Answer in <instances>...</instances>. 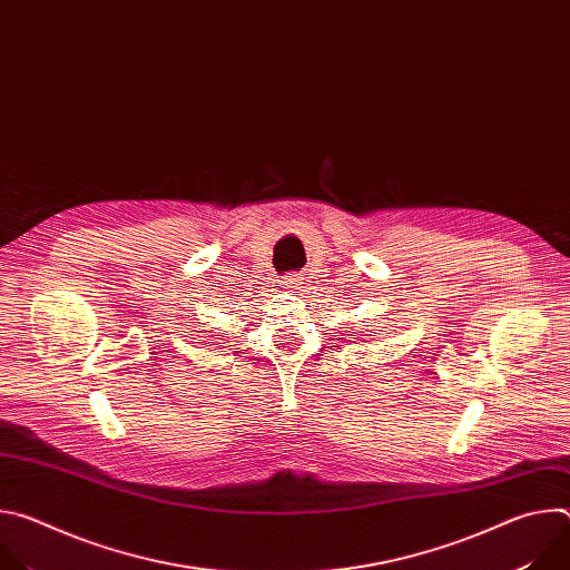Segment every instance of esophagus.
<instances>
[{
	"instance_id": "34e87169",
	"label": "esophagus",
	"mask_w": 570,
	"mask_h": 570,
	"mask_svg": "<svg viewBox=\"0 0 570 570\" xmlns=\"http://www.w3.org/2000/svg\"><path fill=\"white\" fill-rule=\"evenodd\" d=\"M284 288H286L288 293H293V295L302 293V291H304V277L297 275V273L286 275V277H284Z\"/></svg>"
}]
</instances>
